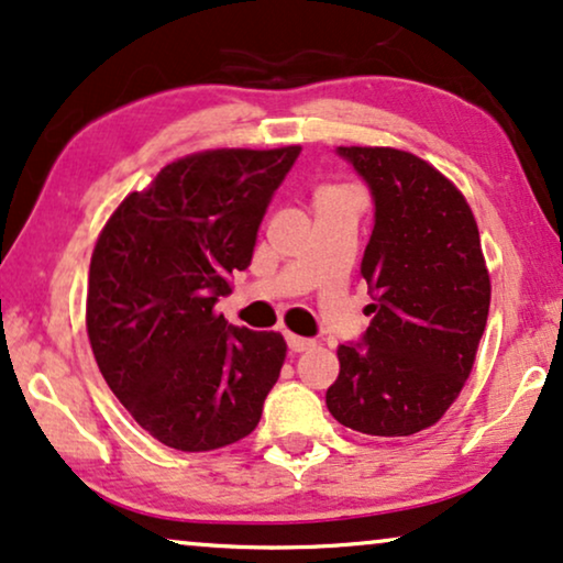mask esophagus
Returning a JSON list of instances; mask_svg holds the SVG:
<instances>
[{
  "label": "esophagus",
  "mask_w": 563,
  "mask_h": 563,
  "mask_svg": "<svg viewBox=\"0 0 563 563\" xmlns=\"http://www.w3.org/2000/svg\"><path fill=\"white\" fill-rule=\"evenodd\" d=\"M317 343L314 340H309V338H298V334H288V347H290V353H303V351H311V347H314Z\"/></svg>",
  "instance_id": "obj_1"
}]
</instances>
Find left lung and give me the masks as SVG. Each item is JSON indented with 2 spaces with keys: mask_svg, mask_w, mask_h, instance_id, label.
Instances as JSON below:
<instances>
[{
  "mask_svg": "<svg viewBox=\"0 0 563 563\" xmlns=\"http://www.w3.org/2000/svg\"><path fill=\"white\" fill-rule=\"evenodd\" d=\"M374 195L361 275L372 288L364 345H340L327 408L347 429L410 437L457 400L473 372L490 277L467 199L397 147H340Z\"/></svg>",
  "mask_w": 563,
  "mask_h": 563,
  "instance_id": "8db88e82",
  "label": "left lung"
}]
</instances>
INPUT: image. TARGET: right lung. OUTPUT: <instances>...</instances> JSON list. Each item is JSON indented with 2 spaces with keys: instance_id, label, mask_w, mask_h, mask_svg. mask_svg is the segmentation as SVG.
Returning <instances> with one entry per match:
<instances>
[{
  "instance_id": "1",
  "label": "right lung",
  "mask_w": 563,
  "mask_h": 563,
  "mask_svg": "<svg viewBox=\"0 0 563 563\" xmlns=\"http://www.w3.org/2000/svg\"><path fill=\"white\" fill-rule=\"evenodd\" d=\"M301 145L184 155L130 191L98 233L85 327L106 384L161 444L210 452L257 429L280 376V332L216 311L252 262L273 191Z\"/></svg>"
}]
</instances>
